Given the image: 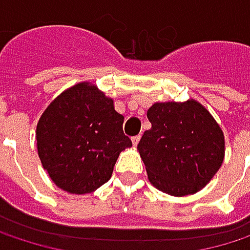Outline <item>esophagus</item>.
Here are the masks:
<instances>
[{
    "label": "esophagus",
    "mask_w": 250,
    "mask_h": 250,
    "mask_svg": "<svg viewBox=\"0 0 250 250\" xmlns=\"http://www.w3.org/2000/svg\"><path fill=\"white\" fill-rule=\"evenodd\" d=\"M131 142H133V145H134V146H137V143L140 142V136H134V137H131Z\"/></svg>",
    "instance_id": "esophagus-1"
}]
</instances>
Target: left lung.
Here are the masks:
<instances>
[{"label": "left lung", "instance_id": "1", "mask_svg": "<svg viewBox=\"0 0 250 250\" xmlns=\"http://www.w3.org/2000/svg\"><path fill=\"white\" fill-rule=\"evenodd\" d=\"M147 119L137 150L150 184L174 197L206 187L225 158V134L207 108L195 100L156 103Z\"/></svg>", "mask_w": 250, "mask_h": 250}]
</instances>
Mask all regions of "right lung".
<instances>
[{
  "mask_svg": "<svg viewBox=\"0 0 250 250\" xmlns=\"http://www.w3.org/2000/svg\"><path fill=\"white\" fill-rule=\"evenodd\" d=\"M125 117L95 85L79 82L56 97L42 114L37 152L50 179L71 194H88L105 184L122 150L131 146Z\"/></svg>",
  "mask_w": 250,
  "mask_h": 250,
  "instance_id": "obj_1",
  "label": "right lung"
}]
</instances>
